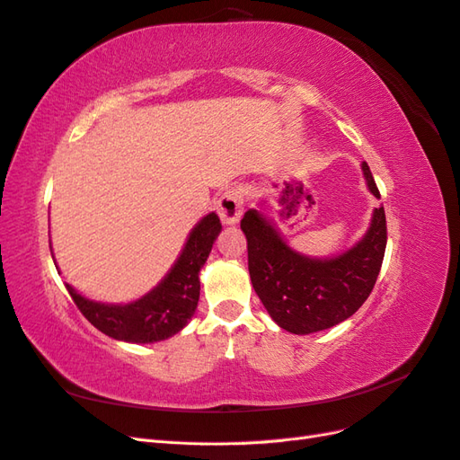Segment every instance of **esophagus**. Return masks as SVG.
Segmentation results:
<instances>
[{
  "label": "esophagus",
  "mask_w": 460,
  "mask_h": 460,
  "mask_svg": "<svg viewBox=\"0 0 460 460\" xmlns=\"http://www.w3.org/2000/svg\"><path fill=\"white\" fill-rule=\"evenodd\" d=\"M217 208H218V217L222 220V225H226V226L235 225L243 213V199L240 196V191L230 190V191L222 193L218 203H217Z\"/></svg>",
  "instance_id": "1"
}]
</instances>
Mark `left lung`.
I'll return each mask as SVG.
<instances>
[{
    "label": "left lung",
    "instance_id": "1",
    "mask_svg": "<svg viewBox=\"0 0 460 460\" xmlns=\"http://www.w3.org/2000/svg\"><path fill=\"white\" fill-rule=\"evenodd\" d=\"M363 174L372 196L380 198L367 163ZM242 230L249 276L264 309L278 326L301 336L336 326L358 311L380 274L387 243L382 205L374 208L363 240L330 259H313L291 249L257 208L243 215Z\"/></svg>",
    "mask_w": 460,
    "mask_h": 460
}]
</instances>
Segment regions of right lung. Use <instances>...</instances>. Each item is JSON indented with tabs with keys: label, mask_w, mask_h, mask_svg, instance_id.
I'll return each mask as SVG.
<instances>
[{
	"label": "right lung",
	"mask_w": 460,
	"mask_h": 460,
	"mask_svg": "<svg viewBox=\"0 0 460 460\" xmlns=\"http://www.w3.org/2000/svg\"><path fill=\"white\" fill-rule=\"evenodd\" d=\"M215 213L203 217L188 235L182 253L149 294L127 305L97 303L65 284L80 313L105 336L128 343L163 341L182 330L198 309L199 270L220 234Z\"/></svg>",
	"instance_id": "right-lung-1"
}]
</instances>
